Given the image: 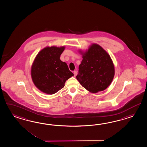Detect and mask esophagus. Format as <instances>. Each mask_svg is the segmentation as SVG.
<instances>
[{
	"label": "esophagus",
	"mask_w": 147,
	"mask_h": 147,
	"mask_svg": "<svg viewBox=\"0 0 147 147\" xmlns=\"http://www.w3.org/2000/svg\"><path fill=\"white\" fill-rule=\"evenodd\" d=\"M77 74V72L76 71H74V74L75 76H76Z\"/></svg>",
	"instance_id": "1"
}]
</instances>
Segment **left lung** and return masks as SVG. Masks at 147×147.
Here are the masks:
<instances>
[{
  "label": "left lung",
  "instance_id": "obj_1",
  "mask_svg": "<svg viewBox=\"0 0 147 147\" xmlns=\"http://www.w3.org/2000/svg\"><path fill=\"white\" fill-rule=\"evenodd\" d=\"M83 60L76 78L91 93L105 90L115 76V67L109 54L97 44H92L85 52L79 50Z\"/></svg>",
  "mask_w": 147,
  "mask_h": 147
}]
</instances>
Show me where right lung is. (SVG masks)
Masks as SVG:
<instances>
[{
  "instance_id": "obj_1",
  "label": "right lung",
  "mask_w": 147,
  "mask_h": 147,
  "mask_svg": "<svg viewBox=\"0 0 147 147\" xmlns=\"http://www.w3.org/2000/svg\"><path fill=\"white\" fill-rule=\"evenodd\" d=\"M65 46L46 47L36 55L31 69L36 87L46 94L56 93L63 88L66 80L74 76L68 65L60 59Z\"/></svg>"
}]
</instances>
